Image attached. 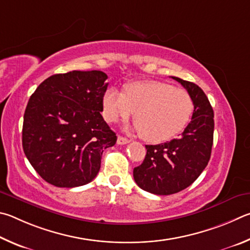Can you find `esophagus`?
<instances>
[{
	"label": "esophagus",
	"mask_w": 250,
	"mask_h": 250,
	"mask_svg": "<svg viewBox=\"0 0 250 250\" xmlns=\"http://www.w3.org/2000/svg\"><path fill=\"white\" fill-rule=\"evenodd\" d=\"M129 143V139L123 136H118L117 137V144L118 145H126V144Z\"/></svg>",
	"instance_id": "obj_1"
}]
</instances>
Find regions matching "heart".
<instances>
[{"instance_id": "b5f03b06", "label": "heart", "mask_w": 250, "mask_h": 250, "mask_svg": "<svg viewBox=\"0 0 250 250\" xmlns=\"http://www.w3.org/2000/svg\"><path fill=\"white\" fill-rule=\"evenodd\" d=\"M103 116L109 123L134 113V128L148 143H163L186 127L194 104L186 90L161 81H136L124 92L111 86L102 99Z\"/></svg>"}]
</instances>
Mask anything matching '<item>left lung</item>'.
I'll return each instance as SVG.
<instances>
[{"mask_svg":"<svg viewBox=\"0 0 250 250\" xmlns=\"http://www.w3.org/2000/svg\"><path fill=\"white\" fill-rule=\"evenodd\" d=\"M171 78L191 95L194 109L180 137L159 145H146L145 159L134 168L137 186L157 195H170L191 186L208 166L213 146L214 112L208 96L195 83Z\"/></svg>","mask_w":250,"mask_h":250,"instance_id":"1","label":"left lung"}]
</instances>
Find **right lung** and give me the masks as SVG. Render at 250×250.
Returning <instances> with one entry per match:
<instances>
[{
	"mask_svg": "<svg viewBox=\"0 0 250 250\" xmlns=\"http://www.w3.org/2000/svg\"><path fill=\"white\" fill-rule=\"evenodd\" d=\"M107 76L99 70L54 74L38 85L24 114L21 143L43 180L58 188L91 182L116 134L103 120Z\"/></svg>",
	"mask_w": 250,
	"mask_h": 250,
	"instance_id": "obj_1",
	"label": "right lung"
}]
</instances>
